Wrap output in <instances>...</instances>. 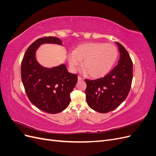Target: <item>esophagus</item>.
Listing matches in <instances>:
<instances>
[{"label":"esophagus","mask_w":156,"mask_h":156,"mask_svg":"<svg viewBox=\"0 0 156 156\" xmlns=\"http://www.w3.org/2000/svg\"><path fill=\"white\" fill-rule=\"evenodd\" d=\"M83 79L82 78V77H79V76H78V81H83Z\"/></svg>","instance_id":"1"}]
</instances>
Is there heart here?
<instances>
[{"instance_id":"obj_1","label":"heart","mask_w":156,"mask_h":156,"mask_svg":"<svg viewBox=\"0 0 156 156\" xmlns=\"http://www.w3.org/2000/svg\"><path fill=\"white\" fill-rule=\"evenodd\" d=\"M119 55L116 47L103 42H92L79 45L68 56L70 68L76 71L82 66L93 78H100L110 72Z\"/></svg>"}]
</instances>
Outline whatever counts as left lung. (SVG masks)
<instances>
[{"label":"left lung","instance_id":"1","mask_svg":"<svg viewBox=\"0 0 156 156\" xmlns=\"http://www.w3.org/2000/svg\"><path fill=\"white\" fill-rule=\"evenodd\" d=\"M120 52L119 63L103 78L85 79L88 105L94 111L106 113L115 109L129 92L133 79V62L127 50L116 42Z\"/></svg>","mask_w":156,"mask_h":156}]
</instances>
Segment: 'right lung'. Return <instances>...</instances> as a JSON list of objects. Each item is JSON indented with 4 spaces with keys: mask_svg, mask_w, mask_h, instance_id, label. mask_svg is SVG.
I'll return each instance as SVG.
<instances>
[{
    "mask_svg": "<svg viewBox=\"0 0 156 156\" xmlns=\"http://www.w3.org/2000/svg\"><path fill=\"white\" fill-rule=\"evenodd\" d=\"M44 44L62 45V40L53 36L41 37L33 42L22 60L21 79L31 103L45 112L56 114L69 105L70 93L77 83V75L69 73L65 64L48 68L37 62L36 50Z\"/></svg>",
    "mask_w": 156,
    "mask_h": 156,
    "instance_id": "right-lung-1",
    "label": "right lung"
}]
</instances>
